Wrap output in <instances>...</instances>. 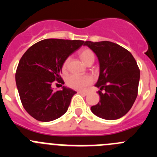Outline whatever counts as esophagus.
<instances>
[{"label":"esophagus","instance_id":"1","mask_svg":"<svg viewBox=\"0 0 157 157\" xmlns=\"http://www.w3.org/2000/svg\"><path fill=\"white\" fill-rule=\"evenodd\" d=\"M78 94H82V95L83 96H86L87 94H88V93L86 92V91H78Z\"/></svg>","mask_w":157,"mask_h":157}]
</instances>
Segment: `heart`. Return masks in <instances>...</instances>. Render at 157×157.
<instances>
[{
  "instance_id": "obj_1",
  "label": "heart",
  "mask_w": 157,
  "mask_h": 157,
  "mask_svg": "<svg viewBox=\"0 0 157 157\" xmlns=\"http://www.w3.org/2000/svg\"><path fill=\"white\" fill-rule=\"evenodd\" d=\"M79 56L86 64L90 61L94 60V54L90 49L86 48L79 52ZM68 63V59H67L63 63L62 69L65 71ZM93 82V78L90 75H71L67 78L66 83L70 88L77 90H84Z\"/></svg>"
}]
</instances>
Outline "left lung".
Listing matches in <instances>:
<instances>
[{
	"label": "left lung",
	"mask_w": 157,
	"mask_h": 157,
	"mask_svg": "<svg viewBox=\"0 0 157 157\" xmlns=\"http://www.w3.org/2000/svg\"><path fill=\"white\" fill-rule=\"evenodd\" d=\"M98 56L100 75L95 86L100 89V101L91 107L98 117L118 120L125 116L138 96L140 71L132 54L123 47L108 41H85Z\"/></svg>",
	"instance_id": "left-lung-1"
}]
</instances>
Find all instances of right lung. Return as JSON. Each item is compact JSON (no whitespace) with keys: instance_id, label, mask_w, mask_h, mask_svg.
<instances>
[{"instance_id":"obj_1","label":"right lung","mask_w":157,"mask_h":157,"mask_svg":"<svg viewBox=\"0 0 157 157\" xmlns=\"http://www.w3.org/2000/svg\"><path fill=\"white\" fill-rule=\"evenodd\" d=\"M84 44L81 40L49 38L40 41L20 59L16 82L23 108L35 120L49 122L67 111L75 91L63 86L54 90L55 80L64 84L60 74L63 63Z\"/></svg>"}]
</instances>
